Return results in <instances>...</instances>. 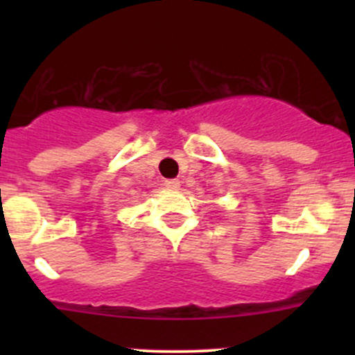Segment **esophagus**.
I'll return each instance as SVG.
<instances>
[{
  "mask_svg": "<svg viewBox=\"0 0 355 355\" xmlns=\"http://www.w3.org/2000/svg\"><path fill=\"white\" fill-rule=\"evenodd\" d=\"M164 187L170 189V191H178L180 189V182L177 178H170V180H164Z\"/></svg>",
  "mask_w": 355,
  "mask_h": 355,
  "instance_id": "esophagus-1",
  "label": "esophagus"
}]
</instances>
